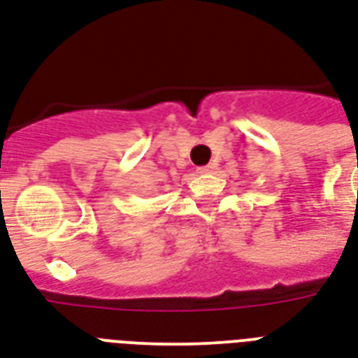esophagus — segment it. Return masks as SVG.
<instances>
[{"label":"esophagus","instance_id":"obj_1","mask_svg":"<svg viewBox=\"0 0 358 358\" xmlns=\"http://www.w3.org/2000/svg\"><path fill=\"white\" fill-rule=\"evenodd\" d=\"M198 173H209L210 171V166H201V168H198Z\"/></svg>","mask_w":358,"mask_h":358}]
</instances>
